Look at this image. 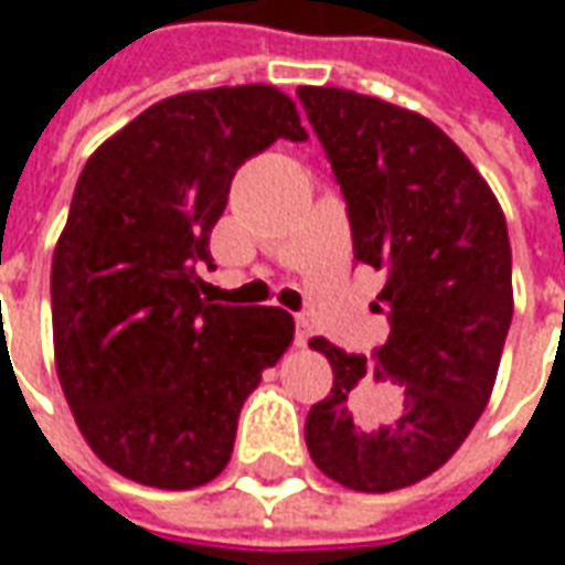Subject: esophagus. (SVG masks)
Instances as JSON below:
<instances>
[{
  "mask_svg": "<svg viewBox=\"0 0 565 565\" xmlns=\"http://www.w3.org/2000/svg\"><path fill=\"white\" fill-rule=\"evenodd\" d=\"M308 335H311V323H308L306 315H296V344L306 348Z\"/></svg>",
  "mask_w": 565,
  "mask_h": 565,
  "instance_id": "34e87169",
  "label": "esophagus"
}]
</instances>
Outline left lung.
I'll use <instances>...</instances> for the list:
<instances>
[{
    "instance_id": "obj_1",
    "label": "left lung",
    "mask_w": 565,
    "mask_h": 565,
    "mask_svg": "<svg viewBox=\"0 0 565 565\" xmlns=\"http://www.w3.org/2000/svg\"><path fill=\"white\" fill-rule=\"evenodd\" d=\"M296 93L348 202L354 259L387 278L372 308L391 320L375 366L311 339L332 391L306 445L332 481L391 493L441 469L490 403L514 311L509 226L433 120L339 87Z\"/></svg>"
}]
</instances>
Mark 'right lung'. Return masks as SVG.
<instances>
[{
    "mask_svg": "<svg viewBox=\"0 0 565 565\" xmlns=\"http://www.w3.org/2000/svg\"><path fill=\"white\" fill-rule=\"evenodd\" d=\"M306 141L271 84L169 96L93 150L51 266L60 387L93 454L160 490L209 484L247 393L294 342L284 308L199 296L235 169Z\"/></svg>",
    "mask_w": 565,
    "mask_h": 565,
    "instance_id": "1",
    "label": "right lung"
}]
</instances>
